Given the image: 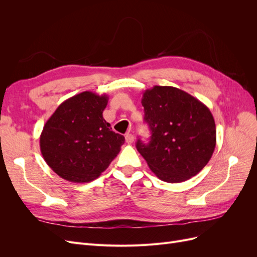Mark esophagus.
Segmentation results:
<instances>
[{
  "instance_id": "34e87169",
  "label": "esophagus",
  "mask_w": 257,
  "mask_h": 257,
  "mask_svg": "<svg viewBox=\"0 0 257 257\" xmlns=\"http://www.w3.org/2000/svg\"><path fill=\"white\" fill-rule=\"evenodd\" d=\"M125 142H126L128 145L133 143V142H134V135L131 134V133L126 134V135H125Z\"/></svg>"
}]
</instances>
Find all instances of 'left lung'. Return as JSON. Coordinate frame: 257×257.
Segmentation results:
<instances>
[{"label": "left lung", "instance_id": "obj_1", "mask_svg": "<svg viewBox=\"0 0 257 257\" xmlns=\"http://www.w3.org/2000/svg\"><path fill=\"white\" fill-rule=\"evenodd\" d=\"M150 142L136 148L162 181L178 183L197 175L211 159L216 130L209 108L178 88L154 85L142 98Z\"/></svg>", "mask_w": 257, "mask_h": 257}]
</instances>
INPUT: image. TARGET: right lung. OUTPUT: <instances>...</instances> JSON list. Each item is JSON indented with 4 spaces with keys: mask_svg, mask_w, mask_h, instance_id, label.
I'll return each instance as SVG.
<instances>
[{
    "mask_svg": "<svg viewBox=\"0 0 257 257\" xmlns=\"http://www.w3.org/2000/svg\"><path fill=\"white\" fill-rule=\"evenodd\" d=\"M108 96L84 91L64 100L40 138L45 162L61 178L83 183L96 179L121 150L124 136L103 118Z\"/></svg>",
    "mask_w": 257,
    "mask_h": 257,
    "instance_id": "add662e5",
    "label": "right lung"
}]
</instances>
